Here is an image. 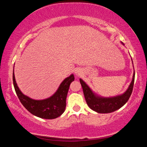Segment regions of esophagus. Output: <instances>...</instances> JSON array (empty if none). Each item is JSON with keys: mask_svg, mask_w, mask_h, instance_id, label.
Listing matches in <instances>:
<instances>
[{"mask_svg": "<svg viewBox=\"0 0 147 147\" xmlns=\"http://www.w3.org/2000/svg\"><path fill=\"white\" fill-rule=\"evenodd\" d=\"M75 74L77 76H80L82 74V70L80 68H76L75 70Z\"/></svg>", "mask_w": 147, "mask_h": 147, "instance_id": "esophagus-1", "label": "esophagus"}]
</instances>
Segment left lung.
I'll return each instance as SVG.
<instances>
[{"instance_id":"obj_1","label":"left lung","mask_w":147,"mask_h":147,"mask_svg":"<svg viewBox=\"0 0 147 147\" xmlns=\"http://www.w3.org/2000/svg\"><path fill=\"white\" fill-rule=\"evenodd\" d=\"M122 44L124 45V43H122ZM134 79L135 72L133 73L132 82L124 94L116 96V97H108V98L96 95L82 79H79V81L83 88L84 95L88 106L92 110L99 113H109L114 112L120 109L128 102L132 93L133 85H134Z\"/></svg>"}]
</instances>
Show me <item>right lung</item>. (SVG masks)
I'll return each mask as SVG.
<instances>
[{
    "label": "right lung",
    "mask_w": 147,
    "mask_h": 147,
    "mask_svg": "<svg viewBox=\"0 0 147 147\" xmlns=\"http://www.w3.org/2000/svg\"><path fill=\"white\" fill-rule=\"evenodd\" d=\"M74 80L73 75L69 76L62 82L53 95L43 100H35L22 93L16 84L13 72V84L20 102L30 113L43 119H55L63 114L66 106V97L69 87Z\"/></svg>",
    "instance_id": "obj_1"
}]
</instances>
